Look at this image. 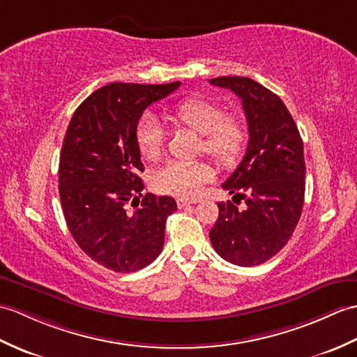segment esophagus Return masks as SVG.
Returning a JSON list of instances; mask_svg holds the SVG:
<instances>
[{"label":"esophagus","instance_id":"esophagus-1","mask_svg":"<svg viewBox=\"0 0 357 357\" xmlns=\"http://www.w3.org/2000/svg\"><path fill=\"white\" fill-rule=\"evenodd\" d=\"M197 202H201V201H199V199H185V197H178L176 199V204H178L179 208H184V206H187L190 204H197Z\"/></svg>","mask_w":357,"mask_h":357}]
</instances>
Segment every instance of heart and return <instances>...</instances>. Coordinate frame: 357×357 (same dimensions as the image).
<instances>
[{"instance_id": "obj_1", "label": "heart", "mask_w": 357, "mask_h": 357, "mask_svg": "<svg viewBox=\"0 0 357 357\" xmlns=\"http://www.w3.org/2000/svg\"><path fill=\"white\" fill-rule=\"evenodd\" d=\"M167 117L187 129L204 137V149L218 162L228 165L236 162L248 143V128L242 119L227 115L222 105L208 98L192 97L173 106ZM164 129L153 115L146 114L135 129L137 147L143 158L156 161L164 151ZM214 172L204 162L172 161L156 172L153 187L160 193L192 197L210 182Z\"/></svg>"}]
</instances>
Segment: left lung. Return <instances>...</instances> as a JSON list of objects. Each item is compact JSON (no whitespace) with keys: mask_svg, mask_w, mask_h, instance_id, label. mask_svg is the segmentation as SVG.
I'll return each mask as SVG.
<instances>
[{"mask_svg":"<svg viewBox=\"0 0 357 357\" xmlns=\"http://www.w3.org/2000/svg\"><path fill=\"white\" fill-rule=\"evenodd\" d=\"M240 97L250 130L246 153L223 182L246 206L219 202V218L210 231L211 245L223 260L257 266L283 250L301 218L305 190L304 147L286 105L250 77L210 80Z\"/></svg>","mask_w":357,"mask_h":357,"instance_id":"obj_1","label":"left lung"}]
</instances>
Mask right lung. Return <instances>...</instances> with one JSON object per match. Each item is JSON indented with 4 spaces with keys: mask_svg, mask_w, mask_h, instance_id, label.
Masks as SVG:
<instances>
[{
    "mask_svg": "<svg viewBox=\"0 0 357 357\" xmlns=\"http://www.w3.org/2000/svg\"><path fill=\"white\" fill-rule=\"evenodd\" d=\"M179 85L109 84L80 103L66 129L59 160L62 211L80 250L106 269L135 272L162 251L165 222L178 206L170 196L141 195L144 165L135 129L146 107Z\"/></svg>",
    "mask_w": 357,
    "mask_h": 357,
    "instance_id": "1",
    "label": "right lung"
}]
</instances>
